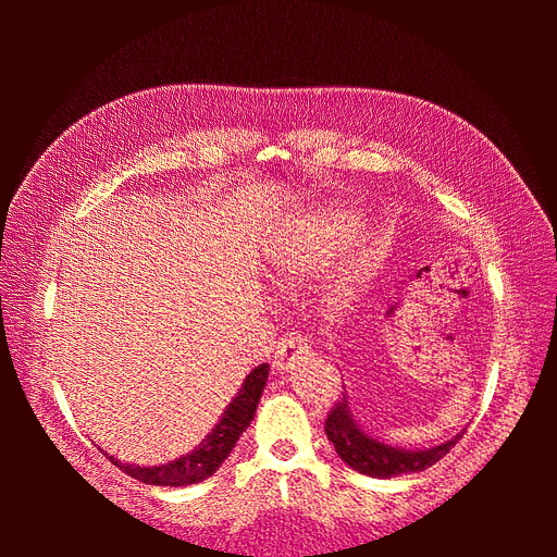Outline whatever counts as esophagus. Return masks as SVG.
I'll list each match as a JSON object with an SVG mask.
<instances>
[{"instance_id":"34e87169","label":"esophagus","mask_w":557,"mask_h":557,"mask_svg":"<svg viewBox=\"0 0 557 557\" xmlns=\"http://www.w3.org/2000/svg\"><path fill=\"white\" fill-rule=\"evenodd\" d=\"M307 348H309L307 339H305V336H299V334H290V336H285V339H281L278 346H276V352H274V369H276V372H285V369H290L297 352H305Z\"/></svg>"}]
</instances>
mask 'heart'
<instances>
[{
    "instance_id": "b5f03b06",
    "label": "heart",
    "mask_w": 557,
    "mask_h": 557,
    "mask_svg": "<svg viewBox=\"0 0 557 557\" xmlns=\"http://www.w3.org/2000/svg\"><path fill=\"white\" fill-rule=\"evenodd\" d=\"M358 227L360 218L344 209H327L309 215L278 246L272 267H269L272 288L281 295L295 293L305 283L325 274L344 249L341 260L336 261L332 274L327 276L323 307L330 313H342L348 309L372 283L379 269V250L372 242L360 237L352 239L350 245L347 243Z\"/></svg>"
}]
</instances>
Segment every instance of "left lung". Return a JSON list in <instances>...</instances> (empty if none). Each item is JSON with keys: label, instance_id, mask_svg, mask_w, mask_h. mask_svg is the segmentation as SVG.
Listing matches in <instances>:
<instances>
[{"label": "left lung", "instance_id": "left-lung-1", "mask_svg": "<svg viewBox=\"0 0 557 557\" xmlns=\"http://www.w3.org/2000/svg\"><path fill=\"white\" fill-rule=\"evenodd\" d=\"M325 434L334 444L336 455H339L348 467L372 479H393L399 474H411V471H423L434 462H440L444 455L458 444L465 430L450 436L448 442L430 448L411 450L391 446L385 442H379L376 436L367 434L356 423V418L350 413L348 395H344V399L336 401V407L330 411L325 420Z\"/></svg>", "mask_w": 557, "mask_h": 557}]
</instances>
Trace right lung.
Here are the masks:
<instances>
[{"instance_id": "obj_1", "label": "right lung", "mask_w": 557, "mask_h": 557, "mask_svg": "<svg viewBox=\"0 0 557 557\" xmlns=\"http://www.w3.org/2000/svg\"><path fill=\"white\" fill-rule=\"evenodd\" d=\"M267 376H269V364H260L252 369V372L244 379L237 397L227 404L223 416L218 418L215 428L205 436V440L199 442V446L195 450L181 455V458L166 462V465H158V467L127 465V462H121L117 458H113V455H109V460L115 467H121L132 479H137L148 485L181 487V485H193V483H199V481L213 476L218 467H221L227 455L232 453V448L237 446L239 436L250 425L252 416H256L262 391L267 385Z\"/></svg>"}]
</instances>
